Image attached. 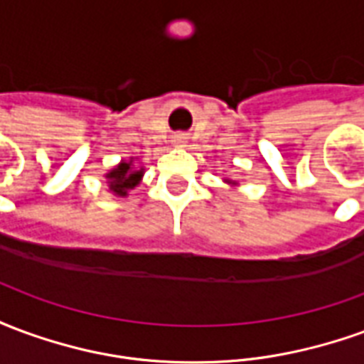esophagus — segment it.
I'll return each mask as SVG.
<instances>
[{"mask_svg":"<svg viewBox=\"0 0 364 364\" xmlns=\"http://www.w3.org/2000/svg\"><path fill=\"white\" fill-rule=\"evenodd\" d=\"M183 142H185V136H183V134L173 136V144H175V146H183Z\"/></svg>","mask_w":364,"mask_h":364,"instance_id":"esophagus-1","label":"esophagus"}]
</instances>
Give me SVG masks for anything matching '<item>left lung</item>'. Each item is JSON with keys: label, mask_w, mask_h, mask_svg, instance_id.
Instances as JSON below:
<instances>
[{"label": "left lung", "mask_w": 364, "mask_h": 364, "mask_svg": "<svg viewBox=\"0 0 364 364\" xmlns=\"http://www.w3.org/2000/svg\"><path fill=\"white\" fill-rule=\"evenodd\" d=\"M224 181H226V183H230V185H237L236 181H230V179H224Z\"/></svg>", "instance_id": "1"}]
</instances>
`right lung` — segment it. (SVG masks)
Segmentation results:
<instances>
[{
    "label": "right lung",
    "instance_id": "right-lung-1",
    "mask_svg": "<svg viewBox=\"0 0 364 364\" xmlns=\"http://www.w3.org/2000/svg\"><path fill=\"white\" fill-rule=\"evenodd\" d=\"M144 169H134L132 167V159L130 161H120L119 166L112 167L109 173L105 175L107 177V183H109V189L117 195V197H127L128 191L134 189L138 183L142 181Z\"/></svg>",
    "mask_w": 364,
    "mask_h": 364
}]
</instances>
